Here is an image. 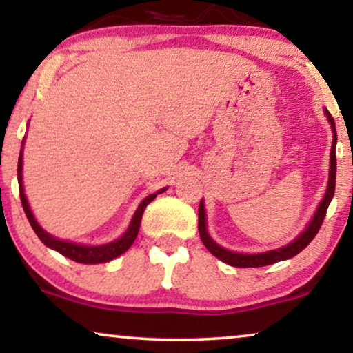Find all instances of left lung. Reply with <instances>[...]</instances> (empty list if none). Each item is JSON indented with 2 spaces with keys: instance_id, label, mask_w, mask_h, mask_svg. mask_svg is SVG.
<instances>
[{
  "instance_id": "left-lung-1",
  "label": "left lung",
  "mask_w": 353,
  "mask_h": 353,
  "mask_svg": "<svg viewBox=\"0 0 353 353\" xmlns=\"http://www.w3.org/2000/svg\"><path fill=\"white\" fill-rule=\"evenodd\" d=\"M325 117H327L329 123L332 127V148H331V164H329V182H327V190H325L324 199L321 200L318 210H316L313 220L310 221L307 228L303 231V233L298 236V238L293 241V243L287 244V246L280 248V249H274V251H267V252H261V254H239V252H231L228 249L218 246V244L210 238L208 231H207V218H205V207H203V200L199 205V233H200V239L205 244V248L208 249L213 256L220 259V261L226 262V264L233 265V267H243V269H248V267H264V265H270L275 264V262L280 261H287V259H292L296 254H300L303 249H305L311 241L314 239V236L318 234V231L323 225L325 212H327L329 203L334 197V190H336V169H337V159H336V143H337V133H336V123H334L332 115L329 114V110H324Z\"/></svg>"
}]
</instances>
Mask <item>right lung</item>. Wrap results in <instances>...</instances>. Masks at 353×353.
<instances>
[{
  "label": "right lung",
  "mask_w": 353,
  "mask_h": 353,
  "mask_svg": "<svg viewBox=\"0 0 353 353\" xmlns=\"http://www.w3.org/2000/svg\"><path fill=\"white\" fill-rule=\"evenodd\" d=\"M17 182H19V197H21L22 208H24L26 216H28L30 226H32L35 234L39 236V239L42 241L47 248L55 249V251L60 252L61 256L68 257L74 262H79V264H104V262H109L115 257L122 256V254L132 246L133 241L137 239L138 231H140L141 216H143L146 205L153 202V200L156 199V195L166 190V189L158 190L156 194L148 195V197H146L143 202L140 203V207L137 208L135 215H133V218H132L130 226H128V230L125 231V234L122 236V238H119L117 241H112V243H109V244H102V246H81V244H74V243H68V241H61V239L53 238V236L46 233V231L40 228L39 223L35 221L32 212H30V208H29L28 199H26L24 185H22V150L19 154V161H17Z\"/></svg>",
  "instance_id": "right-lung-1"
}]
</instances>
